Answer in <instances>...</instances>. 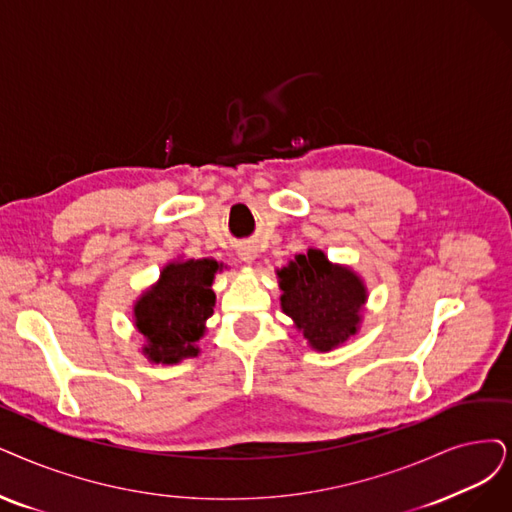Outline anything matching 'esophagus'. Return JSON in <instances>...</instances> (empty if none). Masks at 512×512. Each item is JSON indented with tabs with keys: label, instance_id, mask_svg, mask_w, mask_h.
<instances>
[{
	"label": "esophagus",
	"instance_id": "34e87169",
	"mask_svg": "<svg viewBox=\"0 0 512 512\" xmlns=\"http://www.w3.org/2000/svg\"><path fill=\"white\" fill-rule=\"evenodd\" d=\"M237 256L243 260V262H252L256 258V248L250 243H241L237 248Z\"/></svg>",
	"mask_w": 512,
	"mask_h": 512
}]
</instances>
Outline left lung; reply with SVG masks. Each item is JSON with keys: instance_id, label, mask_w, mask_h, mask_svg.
<instances>
[{"instance_id": "8db88e82", "label": "left lung", "mask_w": 512, "mask_h": 512, "mask_svg": "<svg viewBox=\"0 0 512 512\" xmlns=\"http://www.w3.org/2000/svg\"><path fill=\"white\" fill-rule=\"evenodd\" d=\"M277 275L281 309L311 349L327 353L357 334L367 290L349 267L332 264L321 250L311 248Z\"/></svg>"}]
</instances>
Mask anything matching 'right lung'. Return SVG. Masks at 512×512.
Masks as SVG:
<instances>
[{"label": "right lung", "mask_w": 512, "mask_h": 512, "mask_svg": "<svg viewBox=\"0 0 512 512\" xmlns=\"http://www.w3.org/2000/svg\"><path fill=\"white\" fill-rule=\"evenodd\" d=\"M222 264L212 258H191L163 267L159 281L134 304V325L145 336L142 346L153 363H180L197 357V340L214 313V275Z\"/></svg>", "instance_id": "obj_1"}]
</instances>
